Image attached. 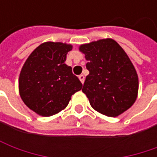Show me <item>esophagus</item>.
<instances>
[{"label": "esophagus", "mask_w": 157, "mask_h": 157, "mask_svg": "<svg viewBox=\"0 0 157 157\" xmlns=\"http://www.w3.org/2000/svg\"><path fill=\"white\" fill-rule=\"evenodd\" d=\"M78 78H79L80 82H81L82 84H83V83H84V81H85V76H84V75H79V76H78Z\"/></svg>", "instance_id": "1"}]
</instances>
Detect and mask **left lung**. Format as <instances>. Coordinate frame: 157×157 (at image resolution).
<instances>
[{
	"mask_svg": "<svg viewBox=\"0 0 157 157\" xmlns=\"http://www.w3.org/2000/svg\"><path fill=\"white\" fill-rule=\"evenodd\" d=\"M87 60L82 92L100 113L116 117L136 102L139 80L136 68L116 41L100 39L79 46Z\"/></svg>",
	"mask_w": 157,
	"mask_h": 157,
	"instance_id": "obj_1",
	"label": "left lung"
}]
</instances>
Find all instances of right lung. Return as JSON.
<instances>
[{
	"mask_svg": "<svg viewBox=\"0 0 157 157\" xmlns=\"http://www.w3.org/2000/svg\"><path fill=\"white\" fill-rule=\"evenodd\" d=\"M71 44L45 42L36 47L19 76V94L29 109L49 117L64 109L82 84L65 63Z\"/></svg>",
	"mask_w": 157,
	"mask_h": 157,
	"instance_id": "add662e5",
	"label": "right lung"
}]
</instances>
